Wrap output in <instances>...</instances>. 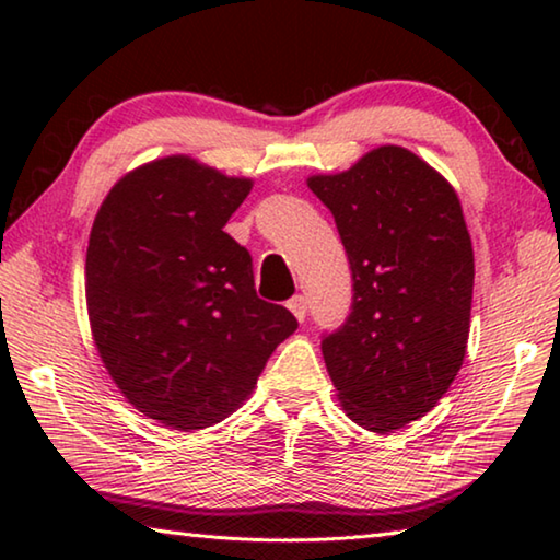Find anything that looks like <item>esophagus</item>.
I'll return each mask as SVG.
<instances>
[{"mask_svg":"<svg viewBox=\"0 0 560 560\" xmlns=\"http://www.w3.org/2000/svg\"><path fill=\"white\" fill-rule=\"evenodd\" d=\"M289 311L293 316H296L299 320H306V314H308V303H306V299L303 296H293L291 301H289Z\"/></svg>","mask_w":560,"mask_h":560,"instance_id":"obj_1","label":"esophagus"}]
</instances>
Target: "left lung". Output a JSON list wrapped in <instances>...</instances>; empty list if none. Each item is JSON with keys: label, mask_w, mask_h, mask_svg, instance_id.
I'll use <instances>...</instances> for the list:
<instances>
[{"label": "left lung", "mask_w": 560, "mask_h": 560, "mask_svg": "<svg viewBox=\"0 0 560 560\" xmlns=\"http://www.w3.org/2000/svg\"><path fill=\"white\" fill-rule=\"evenodd\" d=\"M308 187L353 271L350 316L320 340L328 375L360 428L400 430L440 402L467 353L474 252L459 197L397 145Z\"/></svg>", "instance_id": "left-lung-1"}]
</instances>
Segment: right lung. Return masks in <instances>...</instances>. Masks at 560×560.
I'll use <instances>...</instances> for the list:
<instances>
[{
	"mask_svg": "<svg viewBox=\"0 0 560 560\" xmlns=\"http://www.w3.org/2000/svg\"><path fill=\"white\" fill-rule=\"evenodd\" d=\"M249 189L252 179L170 155L120 177L93 220V340L126 400L170 430L232 415L299 328L257 296L249 252L224 232Z\"/></svg>",
	"mask_w": 560,
	"mask_h": 560,
	"instance_id": "right-lung-1",
	"label": "right lung"
}]
</instances>
